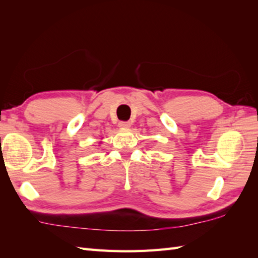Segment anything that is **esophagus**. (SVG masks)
<instances>
[{
	"mask_svg": "<svg viewBox=\"0 0 258 258\" xmlns=\"http://www.w3.org/2000/svg\"><path fill=\"white\" fill-rule=\"evenodd\" d=\"M130 122H119L118 123V126L119 127H122V128H127V127H130Z\"/></svg>",
	"mask_w": 258,
	"mask_h": 258,
	"instance_id": "34e87169",
	"label": "esophagus"
}]
</instances>
